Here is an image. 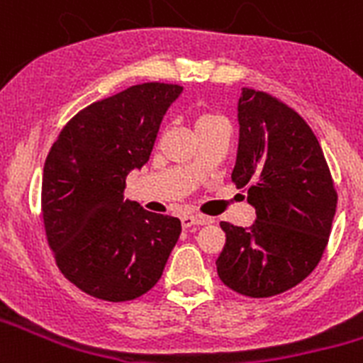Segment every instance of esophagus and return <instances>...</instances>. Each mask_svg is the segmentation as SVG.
<instances>
[{
	"mask_svg": "<svg viewBox=\"0 0 363 363\" xmlns=\"http://www.w3.org/2000/svg\"><path fill=\"white\" fill-rule=\"evenodd\" d=\"M211 221H213L211 218L201 216V214H185V216H182V225L185 229L192 225H205V223H211Z\"/></svg>",
	"mask_w": 363,
	"mask_h": 363,
	"instance_id": "obj_1",
	"label": "esophagus"
}]
</instances>
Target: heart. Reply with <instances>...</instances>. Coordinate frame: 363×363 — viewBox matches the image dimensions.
<instances>
[{"instance_id": "b5f03b06", "label": "heart", "mask_w": 363, "mask_h": 363, "mask_svg": "<svg viewBox=\"0 0 363 363\" xmlns=\"http://www.w3.org/2000/svg\"><path fill=\"white\" fill-rule=\"evenodd\" d=\"M220 118L214 116V114H200V116L196 118V127H200V125H205V123H211V121H218Z\"/></svg>"}]
</instances>
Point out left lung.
Returning a JSON list of instances; mask_svg holds the SVG:
<instances>
[{"label":"left lung","mask_w":363,"mask_h":363,"mask_svg":"<svg viewBox=\"0 0 363 363\" xmlns=\"http://www.w3.org/2000/svg\"><path fill=\"white\" fill-rule=\"evenodd\" d=\"M233 182L256 209L251 227L221 221L218 277L229 289L269 298L293 289L322 259L336 191L318 140L303 118L265 92L242 89Z\"/></svg>","instance_id":"1"}]
</instances>
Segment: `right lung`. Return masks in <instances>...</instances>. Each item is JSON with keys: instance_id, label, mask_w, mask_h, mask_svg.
<instances>
[{"instance_id": "right-lung-1", "label": "right lung", "mask_w": 363, "mask_h": 363, "mask_svg": "<svg viewBox=\"0 0 363 363\" xmlns=\"http://www.w3.org/2000/svg\"><path fill=\"white\" fill-rule=\"evenodd\" d=\"M184 86L142 83L79 111L43 167L41 214L63 277L107 301L142 296L162 278L182 233L178 218L123 200L125 179L152 152Z\"/></svg>"}]
</instances>
